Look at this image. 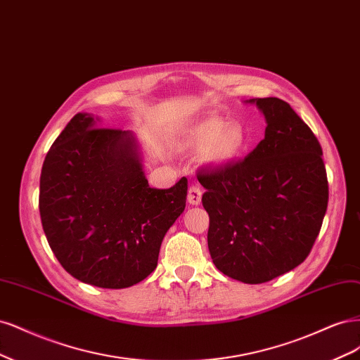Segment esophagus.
<instances>
[{"mask_svg": "<svg viewBox=\"0 0 360 360\" xmlns=\"http://www.w3.org/2000/svg\"><path fill=\"white\" fill-rule=\"evenodd\" d=\"M187 200L193 206H197V205L202 203V188L199 187V185H191V187L188 188Z\"/></svg>", "mask_w": 360, "mask_h": 360, "instance_id": "obj_1", "label": "esophagus"}]
</instances>
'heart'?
<instances>
[{
	"mask_svg": "<svg viewBox=\"0 0 360 360\" xmlns=\"http://www.w3.org/2000/svg\"><path fill=\"white\" fill-rule=\"evenodd\" d=\"M185 145L194 150L203 149L205 163L224 167L235 163L245 153L248 137L236 121L206 118L190 125L185 131Z\"/></svg>",
	"mask_w": 360,
	"mask_h": 360,
	"instance_id": "1",
	"label": "heart"
}]
</instances>
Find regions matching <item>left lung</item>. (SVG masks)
I'll use <instances>...</instances> for the list:
<instances>
[{"mask_svg": "<svg viewBox=\"0 0 360 360\" xmlns=\"http://www.w3.org/2000/svg\"><path fill=\"white\" fill-rule=\"evenodd\" d=\"M264 139L242 161L197 179L206 188L207 248L218 271L245 284L271 281L302 263L328 210L323 150L314 133L276 98H250Z\"/></svg>", "mask_w": 360, "mask_h": 360, "instance_id": "8db88e82", "label": "left lung"}]
</instances>
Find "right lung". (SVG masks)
<instances>
[{
  "mask_svg": "<svg viewBox=\"0 0 360 360\" xmlns=\"http://www.w3.org/2000/svg\"><path fill=\"white\" fill-rule=\"evenodd\" d=\"M77 113L44 158L39 207L55 257L76 280L131 287L157 268L167 230L185 210L187 178L150 188L130 130L96 129Z\"/></svg>",
  "mask_w": 360,
  "mask_h": 360,
  "instance_id": "right-lung-1",
  "label": "right lung"
}]
</instances>
